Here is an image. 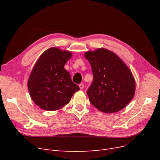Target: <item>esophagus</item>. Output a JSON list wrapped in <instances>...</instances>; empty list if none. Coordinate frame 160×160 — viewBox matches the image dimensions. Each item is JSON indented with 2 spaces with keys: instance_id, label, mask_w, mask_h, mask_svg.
<instances>
[{
  "instance_id": "esophagus-1",
  "label": "esophagus",
  "mask_w": 160,
  "mask_h": 160,
  "mask_svg": "<svg viewBox=\"0 0 160 160\" xmlns=\"http://www.w3.org/2000/svg\"><path fill=\"white\" fill-rule=\"evenodd\" d=\"M79 86V88H80V89H83L84 88V87H85L83 83H80Z\"/></svg>"
}]
</instances>
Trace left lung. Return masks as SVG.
<instances>
[{
    "mask_svg": "<svg viewBox=\"0 0 160 160\" xmlns=\"http://www.w3.org/2000/svg\"><path fill=\"white\" fill-rule=\"evenodd\" d=\"M93 81L87 91L90 102L104 113L122 110L133 99L135 82L132 71L112 51L100 48L87 51Z\"/></svg>",
    "mask_w": 160,
    "mask_h": 160,
    "instance_id": "obj_1",
    "label": "left lung"
}]
</instances>
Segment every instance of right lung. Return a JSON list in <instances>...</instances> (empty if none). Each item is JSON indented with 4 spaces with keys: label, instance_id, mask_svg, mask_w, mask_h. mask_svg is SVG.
Returning <instances> with one entry per match:
<instances>
[{
    "label": "right lung",
    "instance_id": "obj_1",
    "mask_svg": "<svg viewBox=\"0 0 160 160\" xmlns=\"http://www.w3.org/2000/svg\"><path fill=\"white\" fill-rule=\"evenodd\" d=\"M71 56L70 51L51 47L38 58L27 85L31 99L41 109H59L68 104L72 95L79 90L64 68Z\"/></svg>",
    "mask_w": 160,
    "mask_h": 160
}]
</instances>
